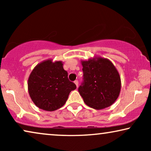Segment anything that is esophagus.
Segmentation results:
<instances>
[{"label":"esophagus","instance_id":"esophagus-1","mask_svg":"<svg viewBox=\"0 0 151 151\" xmlns=\"http://www.w3.org/2000/svg\"><path fill=\"white\" fill-rule=\"evenodd\" d=\"M74 83L76 84V86H77V87H78V80H75V81H74Z\"/></svg>","mask_w":151,"mask_h":151}]
</instances>
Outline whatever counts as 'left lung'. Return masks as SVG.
<instances>
[{
	"mask_svg": "<svg viewBox=\"0 0 151 151\" xmlns=\"http://www.w3.org/2000/svg\"><path fill=\"white\" fill-rule=\"evenodd\" d=\"M83 81L78 87L88 106L102 109L110 106L118 98L121 88L119 73L109 60L97 58L82 61Z\"/></svg>",
	"mask_w": 151,
	"mask_h": 151,
	"instance_id": "1",
	"label": "left lung"
}]
</instances>
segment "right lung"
<instances>
[{"label": "right lung", "instance_id": "obj_1", "mask_svg": "<svg viewBox=\"0 0 151 151\" xmlns=\"http://www.w3.org/2000/svg\"><path fill=\"white\" fill-rule=\"evenodd\" d=\"M61 61L45 60L36 66L28 79L29 93L38 108L53 111L65 104L76 85L68 78Z\"/></svg>", "mask_w": 151, "mask_h": 151}]
</instances>
